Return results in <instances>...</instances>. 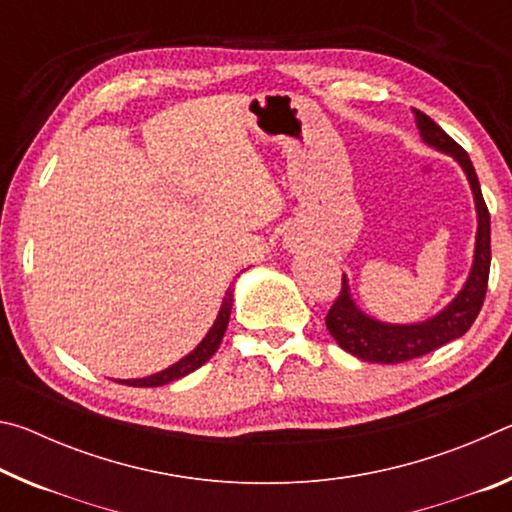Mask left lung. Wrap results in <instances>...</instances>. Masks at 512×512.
I'll list each match as a JSON object with an SVG mask.
<instances>
[{"instance_id":"1","label":"left lung","mask_w":512,"mask_h":512,"mask_svg":"<svg viewBox=\"0 0 512 512\" xmlns=\"http://www.w3.org/2000/svg\"><path fill=\"white\" fill-rule=\"evenodd\" d=\"M415 124L424 144L433 146L440 153L452 155L465 171L467 183H470L474 207H476V241H474V259L470 275L463 284V289L456 293V298L449 305L438 311L422 323L411 325H395L384 323L368 316L357 302L352 300L348 277L343 275V289L339 298L334 300L332 309L327 311L325 325L334 341L341 345L345 352L354 354L361 361L370 363H402L411 361L422 354L438 350L461 336L472 327L483 307L485 291H488V275H490V212L485 207L479 178L472 167L470 155L449 137L436 121L424 115L420 110H413Z\"/></svg>"}]
</instances>
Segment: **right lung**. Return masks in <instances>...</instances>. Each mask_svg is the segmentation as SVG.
I'll use <instances>...</instances> for the list:
<instances>
[{
    "label": "right lung",
    "mask_w": 512,
    "mask_h": 512,
    "mask_svg": "<svg viewBox=\"0 0 512 512\" xmlns=\"http://www.w3.org/2000/svg\"><path fill=\"white\" fill-rule=\"evenodd\" d=\"M232 302H235V289L225 291V298L221 302L219 316H216L214 325L210 327V332L205 334V339L196 345V348L183 357L180 361L173 363V366L164 368L162 372H155L151 377H142V379H119V384H128V386H140V388H155V386H164L171 384L180 377L189 375L196 368H201L205 361L212 359V354L219 350V345L223 341L225 329H228V320H230V311H232Z\"/></svg>",
    "instance_id": "1"
}]
</instances>
